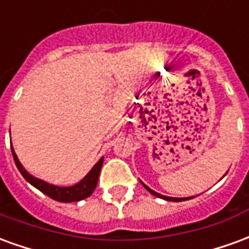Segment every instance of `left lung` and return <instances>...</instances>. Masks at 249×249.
<instances>
[{
  "label": "left lung",
  "instance_id": "left-lung-1",
  "mask_svg": "<svg viewBox=\"0 0 249 249\" xmlns=\"http://www.w3.org/2000/svg\"><path fill=\"white\" fill-rule=\"evenodd\" d=\"M144 187L149 191V192L153 195V196H156V197H160V198H164V200H168V201H183V200H188V198H191V197H187V198H178V197H168V196H164V195H160V193H157L155 192L153 189H151L149 187H146L145 184H144Z\"/></svg>",
  "mask_w": 249,
  "mask_h": 249
}]
</instances>
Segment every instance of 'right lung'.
I'll return each instance as SVG.
<instances>
[{
  "label": "right lung",
  "instance_id": "1",
  "mask_svg": "<svg viewBox=\"0 0 249 249\" xmlns=\"http://www.w3.org/2000/svg\"><path fill=\"white\" fill-rule=\"evenodd\" d=\"M12 153H13V159L16 165L18 168V171L21 172V175L24 176L26 181H29L33 187H36L37 189H40L41 192L45 193L46 196H49L53 200H57V201H62V203H71V201H80L82 198L89 197L93 193V191L97 187L98 176H100V171H101V167H103L104 159H101L100 161L92 168V171L88 173L85 178H82L81 181L73 187H57V185H52V184H48L45 181H42L40 178L32 176L29 173L26 172L24 169V167L21 165V162L18 161L17 159V155L16 152L12 148Z\"/></svg>",
  "mask_w": 249,
  "mask_h": 249
}]
</instances>
